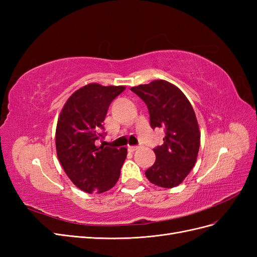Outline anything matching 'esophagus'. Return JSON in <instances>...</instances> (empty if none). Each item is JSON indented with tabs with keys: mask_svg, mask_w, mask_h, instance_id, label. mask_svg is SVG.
I'll return each mask as SVG.
<instances>
[{
	"mask_svg": "<svg viewBox=\"0 0 257 257\" xmlns=\"http://www.w3.org/2000/svg\"><path fill=\"white\" fill-rule=\"evenodd\" d=\"M138 149H141V146H128V151L131 152L137 151Z\"/></svg>",
	"mask_w": 257,
	"mask_h": 257,
	"instance_id": "34e87169",
	"label": "esophagus"
}]
</instances>
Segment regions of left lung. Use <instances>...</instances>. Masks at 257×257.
Wrapping results in <instances>:
<instances>
[{
  "instance_id": "obj_1",
  "label": "left lung",
  "mask_w": 257,
  "mask_h": 257,
  "mask_svg": "<svg viewBox=\"0 0 257 257\" xmlns=\"http://www.w3.org/2000/svg\"><path fill=\"white\" fill-rule=\"evenodd\" d=\"M146 103L152 128L165 131L164 144L154 148V164L146 170L151 183L175 188L182 183L195 166L200 132L190 100L175 84L154 80L131 88Z\"/></svg>"
}]
</instances>
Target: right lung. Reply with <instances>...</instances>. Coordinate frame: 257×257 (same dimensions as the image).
<instances>
[{"label": "right lung", "instance_id": "right-lung-1", "mask_svg": "<svg viewBox=\"0 0 257 257\" xmlns=\"http://www.w3.org/2000/svg\"><path fill=\"white\" fill-rule=\"evenodd\" d=\"M124 85L89 83L66 100L58 119L57 155L71 181L87 193H104L119 180L126 148L97 146L103 122L112 100Z\"/></svg>", "mask_w": 257, "mask_h": 257}]
</instances>
